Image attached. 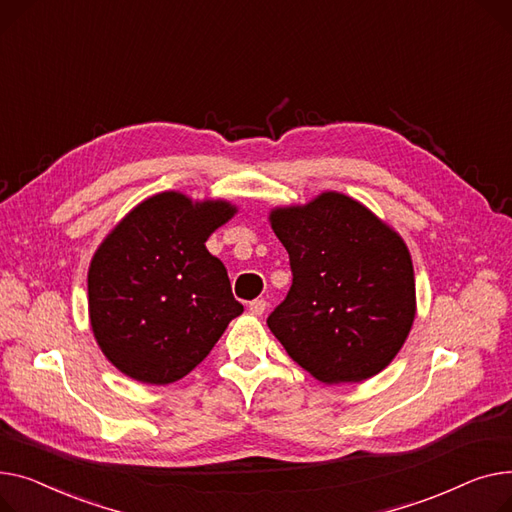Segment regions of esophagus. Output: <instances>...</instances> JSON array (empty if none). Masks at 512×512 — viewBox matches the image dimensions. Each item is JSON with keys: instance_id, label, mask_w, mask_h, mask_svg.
Returning <instances> with one entry per match:
<instances>
[{"instance_id": "obj_1", "label": "esophagus", "mask_w": 512, "mask_h": 512, "mask_svg": "<svg viewBox=\"0 0 512 512\" xmlns=\"http://www.w3.org/2000/svg\"><path fill=\"white\" fill-rule=\"evenodd\" d=\"M266 299H254V302H250V312L254 316H262L266 312Z\"/></svg>"}]
</instances>
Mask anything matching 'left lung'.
Returning <instances> with one entry per match:
<instances>
[{
    "label": "left lung",
    "instance_id": "left-lung-1",
    "mask_svg": "<svg viewBox=\"0 0 512 512\" xmlns=\"http://www.w3.org/2000/svg\"><path fill=\"white\" fill-rule=\"evenodd\" d=\"M270 225L289 254L293 281L266 324L289 357L326 384L382 372L415 318L413 264L403 239L339 192L277 208Z\"/></svg>",
    "mask_w": 512,
    "mask_h": 512
}]
</instances>
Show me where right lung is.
Returning <instances> with one entry per match:
<instances>
[{
  "label": "right lung",
  "instance_id": "1",
  "mask_svg": "<svg viewBox=\"0 0 512 512\" xmlns=\"http://www.w3.org/2000/svg\"><path fill=\"white\" fill-rule=\"evenodd\" d=\"M233 213L223 200L163 192L107 235L88 268V314L117 370L146 384L184 378L244 312L204 246Z\"/></svg>",
  "mask_w": 512,
  "mask_h": 512
}]
</instances>
